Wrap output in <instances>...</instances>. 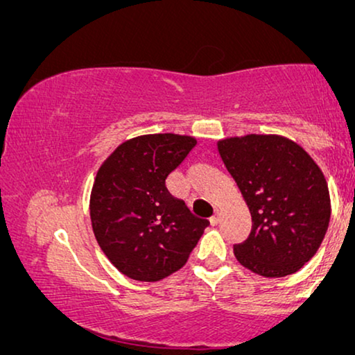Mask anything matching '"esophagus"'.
Here are the masks:
<instances>
[{
  "label": "esophagus",
  "mask_w": 355,
  "mask_h": 355,
  "mask_svg": "<svg viewBox=\"0 0 355 355\" xmlns=\"http://www.w3.org/2000/svg\"><path fill=\"white\" fill-rule=\"evenodd\" d=\"M218 222H220V214L216 212V214H214V216L211 217V223H212V225H217Z\"/></svg>",
  "instance_id": "esophagus-1"
}]
</instances>
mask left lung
I'll return each mask as SVG.
<instances>
[{
  "mask_svg": "<svg viewBox=\"0 0 355 355\" xmlns=\"http://www.w3.org/2000/svg\"><path fill=\"white\" fill-rule=\"evenodd\" d=\"M217 149L252 217L249 236L234 244L239 263L268 278L296 273L328 230L331 206L322 171L299 144L278 135L227 138Z\"/></svg>",
  "mask_w": 355,
  "mask_h": 355,
  "instance_id": "obj_1",
  "label": "left lung"
}]
</instances>
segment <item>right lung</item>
Wrapping results in <instances>:
<instances>
[{
	"label": "right lung",
	"mask_w": 355,
	"mask_h": 355,
	"mask_svg": "<svg viewBox=\"0 0 355 355\" xmlns=\"http://www.w3.org/2000/svg\"><path fill=\"white\" fill-rule=\"evenodd\" d=\"M196 139L173 133L122 143L94 180L89 216L94 236L119 272L159 282L187 263L209 225L166 187Z\"/></svg>",
	"instance_id": "obj_1"
}]
</instances>
